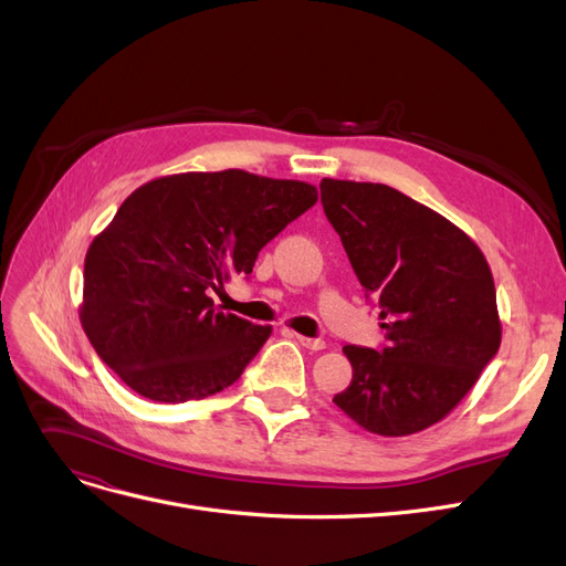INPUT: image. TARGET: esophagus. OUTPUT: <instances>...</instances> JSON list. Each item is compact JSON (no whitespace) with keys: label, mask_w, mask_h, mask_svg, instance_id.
Wrapping results in <instances>:
<instances>
[{"label":"esophagus","mask_w":566,"mask_h":566,"mask_svg":"<svg viewBox=\"0 0 566 566\" xmlns=\"http://www.w3.org/2000/svg\"><path fill=\"white\" fill-rule=\"evenodd\" d=\"M295 339L304 349H312V352H321L325 349V342L323 339H312V337H304V335H295Z\"/></svg>","instance_id":"1"}]
</instances>
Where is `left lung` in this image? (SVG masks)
<instances>
[{"instance_id":"8db88e82","label":"left lung","mask_w":566,"mask_h":566,"mask_svg":"<svg viewBox=\"0 0 566 566\" xmlns=\"http://www.w3.org/2000/svg\"><path fill=\"white\" fill-rule=\"evenodd\" d=\"M325 217L380 304L387 347L347 345L354 378L335 403L382 437L447 418L501 347L484 252L447 217L385 184L321 181Z\"/></svg>"}]
</instances>
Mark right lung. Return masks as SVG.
<instances>
[{
    "mask_svg": "<svg viewBox=\"0 0 566 566\" xmlns=\"http://www.w3.org/2000/svg\"><path fill=\"white\" fill-rule=\"evenodd\" d=\"M318 200L316 186L224 169L153 179L84 256L82 328L129 389L181 403L233 385L271 335L219 312L235 273Z\"/></svg>",
    "mask_w": 566,
    "mask_h": 566,
    "instance_id": "add662e5",
    "label": "right lung"
}]
</instances>
